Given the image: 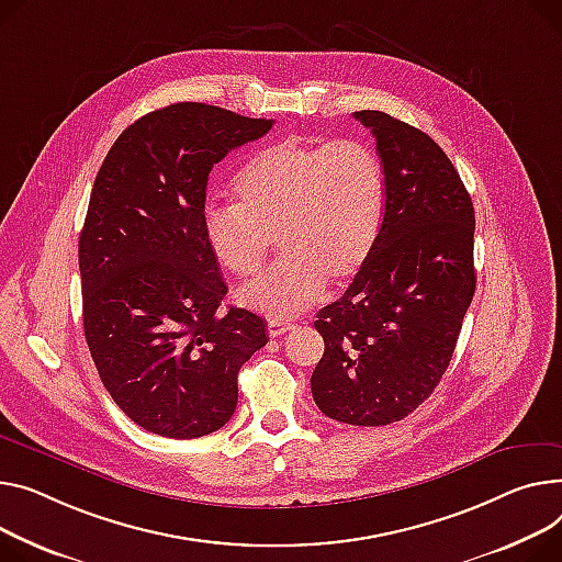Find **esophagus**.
Segmentation results:
<instances>
[{
  "mask_svg": "<svg viewBox=\"0 0 562 562\" xmlns=\"http://www.w3.org/2000/svg\"><path fill=\"white\" fill-rule=\"evenodd\" d=\"M289 329H293V325H291V323L276 321V318H271V321H269V336H271V339H278V336H282V334H284V331H289Z\"/></svg>",
  "mask_w": 562,
  "mask_h": 562,
  "instance_id": "1",
  "label": "esophagus"
}]
</instances>
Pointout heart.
<instances>
[{"mask_svg": "<svg viewBox=\"0 0 562 562\" xmlns=\"http://www.w3.org/2000/svg\"><path fill=\"white\" fill-rule=\"evenodd\" d=\"M237 203L203 207V237L218 265L252 278L276 239L282 257L239 291V303L276 321L318 303L327 280L350 284L378 246L386 173L375 148L357 139L276 142L235 178Z\"/></svg>", "mask_w": 562, "mask_h": 562, "instance_id": "1", "label": "heart"}]
</instances>
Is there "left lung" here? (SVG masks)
<instances>
[{
  "label": "left lung",
  "instance_id": "obj_1",
  "mask_svg": "<svg viewBox=\"0 0 562 562\" xmlns=\"http://www.w3.org/2000/svg\"><path fill=\"white\" fill-rule=\"evenodd\" d=\"M355 117L378 142L384 221L366 269L316 316L312 395L336 423L382 427L416 411L452 361L476 286L474 207L427 133L380 110Z\"/></svg>",
  "mask_w": 562,
  "mask_h": 562
}]
</instances>
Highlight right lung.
<instances>
[{
    "label": "right lung",
    "mask_w": 562,
    "mask_h": 562,
    "mask_svg": "<svg viewBox=\"0 0 562 562\" xmlns=\"http://www.w3.org/2000/svg\"><path fill=\"white\" fill-rule=\"evenodd\" d=\"M273 120L173 103L131 124L94 178L79 239L83 329L99 378L146 431L199 438L237 408L239 368L267 346L257 314L231 307L203 237L207 178Z\"/></svg>",
    "instance_id": "1"
}]
</instances>
